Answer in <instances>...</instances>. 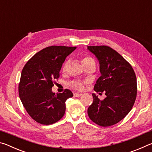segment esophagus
Listing matches in <instances>:
<instances>
[{
	"instance_id": "34e87169",
	"label": "esophagus",
	"mask_w": 152,
	"mask_h": 152,
	"mask_svg": "<svg viewBox=\"0 0 152 152\" xmlns=\"http://www.w3.org/2000/svg\"><path fill=\"white\" fill-rule=\"evenodd\" d=\"M74 96L80 97V96H82V94H81V93H79V92H75V93L74 94Z\"/></svg>"
}]
</instances>
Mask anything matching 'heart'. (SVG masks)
Here are the masks:
<instances>
[{
  "label": "heart",
  "mask_w": 152,
  "mask_h": 152,
  "mask_svg": "<svg viewBox=\"0 0 152 152\" xmlns=\"http://www.w3.org/2000/svg\"><path fill=\"white\" fill-rule=\"evenodd\" d=\"M91 60H93V59L91 57H84L83 59H82V63L84 62V61H86ZM68 61H66L65 64H64V65L63 66V69H62L64 72L66 71L67 67H68ZM70 85L73 88L77 90V91H82V90H84V83H82V82L80 81H73L70 84Z\"/></svg>",
  "instance_id": "b5f03b06"
}]
</instances>
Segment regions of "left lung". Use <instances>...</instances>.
Instances as JSON below:
<instances>
[{
    "mask_svg": "<svg viewBox=\"0 0 152 152\" xmlns=\"http://www.w3.org/2000/svg\"><path fill=\"white\" fill-rule=\"evenodd\" d=\"M87 49L99 62L101 76L94 90L106 95L101 101L92 94L93 102L88 107V115L96 124L109 127L121 121L132 110L137 96L136 76L132 66L112 48L101 45Z\"/></svg>",
    "mask_w": 152,
    "mask_h": 152,
    "instance_id": "left-lung-1",
    "label": "left lung"
}]
</instances>
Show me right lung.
Returning <instances> with one entry per match:
<instances>
[{
	"label": "right lung",
	"mask_w": 152,
	"mask_h": 152,
	"mask_svg": "<svg viewBox=\"0 0 152 152\" xmlns=\"http://www.w3.org/2000/svg\"><path fill=\"white\" fill-rule=\"evenodd\" d=\"M76 47L50 46L36 53L25 64L20 75L19 94L20 101L33 119L51 125L61 119L66 111V101L73 96L66 89L55 93L53 80L60 76L62 64Z\"/></svg>",
	"instance_id": "add662e5"
}]
</instances>
